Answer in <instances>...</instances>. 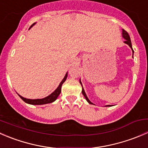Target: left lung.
Here are the masks:
<instances>
[{"label":"left lung","instance_id":"1","mask_svg":"<svg viewBox=\"0 0 148 148\" xmlns=\"http://www.w3.org/2000/svg\"><path fill=\"white\" fill-rule=\"evenodd\" d=\"M122 36H123V38H125V41H124V42H125V44H127V45L129 46L130 47L131 49H132V43H131V40H130V36H129V34H128V33L126 31H125V30H122ZM132 51H134L132 50ZM79 82H80V84H81V85H82V82H81V81H80ZM82 95H84V97L86 98V101H87V102H89V104H92V103L90 101H89V99H88L87 96H86V93H85L83 87H82ZM107 106H110V105H107Z\"/></svg>","mask_w":148,"mask_h":148}]
</instances>
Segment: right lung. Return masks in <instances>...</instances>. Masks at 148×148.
<instances>
[{
    "label": "right lung",
    "mask_w": 148,
    "mask_h": 148,
    "mask_svg": "<svg viewBox=\"0 0 148 148\" xmlns=\"http://www.w3.org/2000/svg\"><path fill=\"white\" fill-rule=\"evenodd\" d=\"M35 23H33L30 28L32 27V26H34ZM66 77H67V73L66 74L64 78L63 79V80L61 82L60 84H59V86H58L57 89H56V90L53 92V93L51 94L49 96L46 97L44 98V99H26V98L23 97H21V95H19V97H20L21 98V99H23L25 102L28 103V104H36V105H39V104H48V103H51V102H54V101L57 99V97H59V95H60L61 90H62V85L63 84V83L66 81Z\"/></svg>",
    "instance_id": "right-lung-1"
}]
</instances>
